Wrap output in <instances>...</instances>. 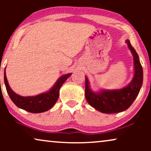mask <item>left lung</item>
Instances as JSON below:
<instances>
[{
    "label": "left lung",
    "mask_w": 151,
    "mask_h": 151,
    "mask_svg": "<svg viewBox=\"0 0 151 151\" xmlns=\"http://www.w3.org/2000/svg\"><path fill=\"white\" fill-rule=\"evenodd\" d=\"M126 43L133 57L134 75L131 82L124 87L117 89H100L93 91L90 82L85 76V97L91 106L104 113H116L129 108L139 94L143 83V69L139 55L131 46L129 40Z\"/></svg>",
    "instance_id": "1"
}]
</instances>
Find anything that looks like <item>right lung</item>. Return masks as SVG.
Masks as SVG:
<instances>
[{"label": "right lung", "instance_id": "right-lung-1", "mask_svg": "<svg viewBox=\"0 0 151 151\" xmlns=\"http://www.w3.org/2000/svg\"><path fill=\"white\" fill-rule=\"evenodd\" d=\"M5 69L4 71V81L9 98L18 108L32 113H42L52 108L58 99L59 91L61 86L72 74L70 73L60 76L52 87L46 92L35 96L24 97L16 93L10 87L6 76Z\"/></svg>", "mask_w": 151, "mask_h": 151}]
</instances>
